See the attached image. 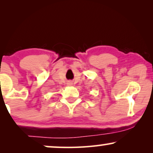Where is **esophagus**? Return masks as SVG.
Here are the masks:
<instances>
[{
    "label": "esophagus",
    "instance_id": "esophagus-1",
    "mask_svg": "<svg viewBox=\"0 0 153 153\" xmlns=\"http://www.w3.org/2000/svg\"><path fill=\"white\" fill-rule=\"evenodd\" d=\"M71 84H72V83H68V85H71Z\"/></svg>",
    "mask_w": 153,
    "mask_h": 153
}]
</instances>
